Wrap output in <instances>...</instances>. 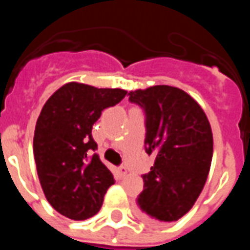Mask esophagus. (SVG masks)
Returning <instances> with one entry per match:
<instances>
[{"label":"esophagus","mask_w":250,"mask_h":250,"mask_svg":"<svg viewBox=\"0 0 250 250\" xmlns=\"http://www.w3.org/2000/svg\"><path fill=\"white\" fill-rule=\"evenodd\" d=\"M118 174H119V177L125 178V175H127V168H125V166H119V167H118Z\"/></svg>","instance_id":"obj_1"}]
</instances>
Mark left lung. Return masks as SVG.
Instances as JSON below:
<instances>
[{
  "mask_svg": "<svg viewBox=\"0 0 250 250\" xmlns=\"http://www.w3.org/2000/svg\"><path fill=\"white\" fill-rule=\"evenodd\" d=\"M145 112V150L155 157L143 174L138 206L159 222H173L193 208L208 179L213 134L204 109L190 95L170 85L128 93Z\"/></svg>",
  "mask_w": 250,
  "mask_h": 250,
  "instance_id": "8db88e82",
  "label": "left lung"
}]
</instances>
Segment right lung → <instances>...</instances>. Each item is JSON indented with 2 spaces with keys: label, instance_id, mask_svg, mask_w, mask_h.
<instances>
[{
  "label": "right lung",
  "instance_id": "add662e5",
  "mask_svg": "<svg viewBox=\"0 0 250 250\" xmlns=\"http://www.w3.org/2000/svg\"><path fill=\"white\" fill-rule=\"evenodd\" d=\"M127 95L119 88L68 83L46 100L37 119L33 154L41 188L60 214L75 221L98 213L104 194L115 184L99 159L92 125L102 111Z\"/></svg>",
  "mask_w": 250,
  "mask_h": 250
}]
</instances>
